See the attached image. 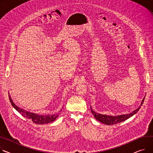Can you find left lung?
<instances>
[{"label":"left lung","mask_w":153,"mask_h":153,"mask_svg":"<svg viewBox=\"0 0 153 153\" xmlns=\"http://www.w3.org/2000/svg\"><path fill=\"white\" fill-rule=\"evenodd\" d=\"M144 100H145V98H143V100H142L141 105H143ZM140 108V106L138 109H135L134 111L132 112V113L128 114L120 115V116H107V115L98 114V113H95V111H94V110L90 107L91 113L93 114L95 118L97 120H98V121L101 122V123H102L106 125H113V124H116L121 123V122H123V121L127 120V119L130 118V117H131L132 116H134L135 114H136L139 111Z\"/></svg>","instance_id":"8db88e82"}]
</instances>
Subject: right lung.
I'll return each mask as SVG.
<instances>
[{"label": "right lung", "mask_w": 153, "mask_h": 153, "mask_svg": "<svg viewBox=\"0 0 153 153\" xmlns=\"http://www.w3.org/2000/svg\"><path fill=\"white\" fill-rule=\"evenodd\" d=\"M9 99H10V103H11L13 107L18 112V113H19V114H21L25 117L30 119L34 123H35L36 124H45L52 123V122L55 120L58 116V114L45 115L44 116V115H39L37 114L29 113V112L26 111L21 108H19L17 106H16L13 103V101L11 99V97H10V95H9Z\"/></svg>", "instance_id": "1"}]
</instances>
